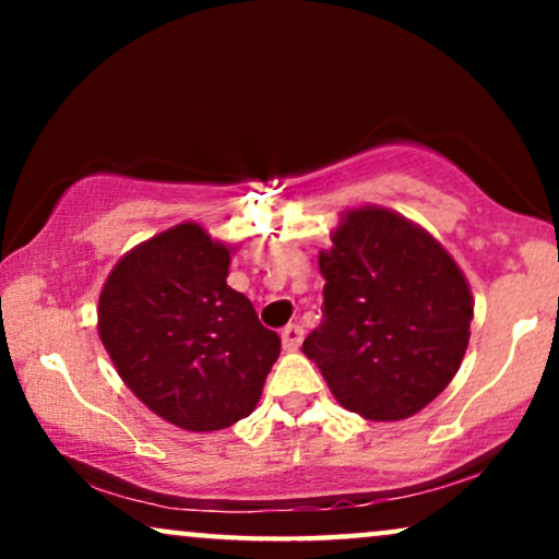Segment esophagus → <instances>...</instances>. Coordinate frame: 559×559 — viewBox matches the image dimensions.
Returning <instances> with one entry per match:
<instances>
[{
    "mask_svg": "<svg viewBox=\"0 0 559 559\" xmlns=\"http://www.w3.org/2000/svg\"><path fill=\"white\" fill-rule=\"evenodd\" d=\"M301 338H305V331H301V325L297 323H288L284 331H281V342H284V349H297L301 344Z\"/></svg>",
    "mask_w": 559,
    "mask_h": 559,
    "instance_id": "34e87169",
    "label": "esophagus"
}]
</instances>
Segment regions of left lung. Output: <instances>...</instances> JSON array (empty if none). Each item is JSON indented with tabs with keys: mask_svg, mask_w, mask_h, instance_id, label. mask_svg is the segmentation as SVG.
Instances as JSON below:
<instances>
[{
	"mask_svg": "<svg viewBox=\"0 0 559 559\" xmlns=\"http://www.w3.org/2000/svg\"><path fill=\"white\" fill-rule=\"evenodd\" d=\"M320 252L323 320L301 344L338 404L402 420L457 373L471 338L463 271L426 230L381 207L352 210Z\"/></svg>",
	"mask_w": 559,
	"mask_h": 559,
	"instance_id": "1",
	"label": "left lung"
}]
</instances>
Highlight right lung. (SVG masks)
I'll return each instance as SVG.
<instances>
[{"label":"right lung","instance_id":"obj_1","mask_svg":"<svg viewBox=\"0 0 559 559\" xmlns=\"http://www.w3.org/2000/svg\"><path fill=\"white\" fill-rule=\"evenodd\" d=\"M228 247L197 223L139 243L99 297V336L126 386L186 431L247 418L281 355L252 301L234 292Z\"/></svg>","mask_w":559,"mask_h":559}]
</instances>
